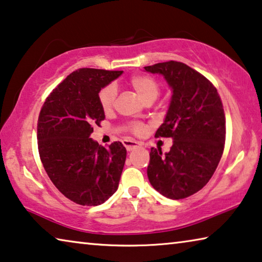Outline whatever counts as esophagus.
I'll return each instance as SVG.
<instances>
[{"instance_id": "obj_1", "label": "esophagus", "mask_w": 262, "mask_h": 262, "mask_svg": "<svg viewBox=\"0 0 262 262\" xmlns=\"http://www.w3.org/2000/svg\"><path fill=\"white\" fill-rule=\"evenodd\" d=\"M123 144H124V146L126 147L127 151H132V150H135V148H137V147L139 146V143L135 142V140H127V139H125V140H123Z\"/></svg>"}]
</instances>
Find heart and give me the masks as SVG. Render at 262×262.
I'll list each match as a JSON object with an SVG mask.
<instances>
[{"instance_id":"b5f03b06","label":"heart","mask_w":262,"mask_h":262,"mask_svg":"<svg viewBox=\"0 0 262 262\" xmlns=\"http://www.w3.org/2000/svg\"><path fill=\"white\" fill-rule=\"evenodd\" d=\"M130 84L144 102L148 99L155 100L157 96L159 95V84L150 76L136 75L134 77H131ZM116 96H117V89H116L115 85H107L99 92V103L104 111L108 112L114 107ZM132 130H134L135 134H142L144 127L142 124H134Z\"/></svg>"}]
</instances>
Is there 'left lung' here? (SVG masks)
Masks as SVG:
<instances>
[{"label": "left lung", "mask_w": 262, "mask_h": 262, "mask_svg": "<svg viewBox=\"0 0 262 262\" xmlns=\"http://www.w3.org/2000/svg\"><path fill=\"white\" fill-rule=\"evenodd\" d=\"M162 75L172 91L156 137H171V150L151 148L147 177L160 194L184 199L201 190L214 173L225 145V114L213 84L186 64L170 61L145 67Z\"/></svg>", "instance_id": "8db88e82"}]
</instances>
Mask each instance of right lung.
Masks as SVG:
<instances>
[{"label": "right lung", "instance_id": "right-lung-1", "mask_svg": "<svg viewBox=\"0 0 262 262\" xmlns=\"http://www.w3.org/2000/svg\"><path fill=\"white\" fill-rule=\"evenodd\" d=\"M123 71L78 69L52 90L39 112L38 151L47 174L68 199L97 206L117 191L126 148L90 138L105 118L99 92Z\"/></svg>", "mask_w": 262, "mask_h": 262}]
</instances>
